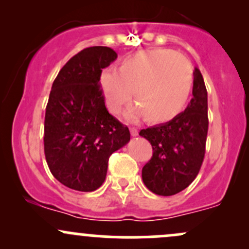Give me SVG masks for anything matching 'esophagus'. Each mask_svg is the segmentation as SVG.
I'll return each instance as SVG.
<instances>
[{
  "mask_svg": "<svg viewBox=\"0 0 249 249\" xmlns=\"http://www.w3.org/2000/svg\"><path fill=\"white\" fill-rule=\"evenodd\" d=\"M130 134H132L133 136H136L139 134V130L136 129V128H134V127H132L130 128Z\"/></svg>",
  "mask_w": 249,
  "mask_h": 249,
  "instance_id": "esophagus-1",
  "label": "esophagus"
}]
</instances>
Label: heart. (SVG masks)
<instances>
[{
    "label": "heart",
    "instance_id": "heart-1",
    "mask_svg": "<svg viewBox=\"0 0 249 249\" xmlns=\"http://www.w3.org/2000/svg\"><path fill=\"white\" fill-rule=\"evenodd\" d=\"M100 84L110 113H119L133 91L136 106L127 116L143 114L148 122L160 124L184 109L194 85V69L188 58L175 51L147 50L122 61L119 71L104 70Z\"/></svg>",
    "mask_w": 249,
    "mask_h": 249
}]
</instances>
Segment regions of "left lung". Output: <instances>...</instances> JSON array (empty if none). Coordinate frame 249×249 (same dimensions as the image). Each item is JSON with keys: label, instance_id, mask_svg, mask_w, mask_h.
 Segmentation results:
<instances>
[{"label": "left lung", "instance_id": "obj_1", "mask_svg": "<svg viewBox=\"0 0 249 249\" xmlns=\"http://www.w3.org/2000/svg\"><path fill=\"white\" fill-rule=\"evenodd\" d=\"M194 97L171 121L141 129L153 156L142 167V180L153 194L172 196L186 189L198 175L208 135V92L198 69L194 72Z\"/></svg>", "mask_w": 249, "mask_h": 249}]
</instances>
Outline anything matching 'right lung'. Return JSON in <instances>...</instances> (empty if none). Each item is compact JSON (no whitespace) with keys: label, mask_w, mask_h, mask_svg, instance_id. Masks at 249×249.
Returning <instances> with one entry per match:
<instances>
[{"label":"right lung","mask_w":249,"mask_h":249,"mask_svg":"<svg viewBox=\"0 0 249 249\" xmlns=\"http://www.w3.org/2000/svg\"><path fill=\"white\" fill-rule=\"evenodd\" d=\"M116 58L110 47H88L61 68L52 84L45 114V157L53 177L72 190L100 188L109 157L130 140L127 125L107 110L100 87L102 69Z\"/></svg>","instance_id":"obj_1"}]
</instances>
